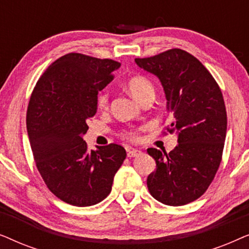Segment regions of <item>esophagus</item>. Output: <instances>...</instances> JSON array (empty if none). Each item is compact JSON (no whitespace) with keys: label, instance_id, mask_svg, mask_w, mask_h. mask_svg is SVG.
<instances>
[{"label":"esophagus","instance_id":"esophagus-1","mask_svg":"<svg viewBox=\"0 0 249 249\" xmlns=\"http://www.w3.org/2000/svg\"><path fill=\"white\" fill-rule=\"evenodd\" d=\"M141 153H142V152L138 151V149L132 148V149H129L128 153H127V155H128V158H135V156L141 155Z\"/></svg>","mask_w":249,"mask_h":249}]
</instances>
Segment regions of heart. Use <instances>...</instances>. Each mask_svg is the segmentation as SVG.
Masks as SVG:
<instances>
[{
  "label": "heart",
  "instance_id": "b5f03b06",
  "mask_svg": "<svg viewBox=\"0 0 249 249\" xmlns=\"http://www.w3.org/2000/svg\"><path fill=\"white\" fill-rule=\"evenodd\" d=\"M127 89L132 97L136 101L141 102L142 98L148 96V95H154V87L151 81L146 79L144 77H134L131 79L128 80L127 83ZM108 103V95L107 91H101L97 96V107L100 110H104L107 108ZM127 136L131 139H136L135 132H128Z\"/></svg>",
  "mask_w": 249,
  "mask_h": 249
}]
</instances>
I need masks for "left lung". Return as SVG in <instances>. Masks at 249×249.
<instances>
[{
	"instance_id": "obj_1",
	"label": "left lung",
	"mask_w": 249,
	"mask_h": 249,
	"mask_svg": "<svg viewBox=\"0 0 249 249\" xmlns=\"http://www.w3.org/2000/svg\"><path fill=\"white\" fill-rule=\"evenodd\" d=\"M135 62L161 81L172 120L168 130L178 138L169 154L147 149L156 163L147 177L148 190L165 205H186L206 192L221 163L227 134L222 93L209 70L183 50Z\"/></svg>"
}]
</instances>
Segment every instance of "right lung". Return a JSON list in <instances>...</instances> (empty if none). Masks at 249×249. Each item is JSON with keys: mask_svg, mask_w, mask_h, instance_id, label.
Returning a JSON list of instances; mask_svg holds the SVG:
<instances>
[{"mask_svg": "<svg viewBox=\"0 0 249 249\" xmlns=\"http://www.w3.org/2000/svg\"><path fill=\"white\" fill-rule=\"evenodd\" d=\"M117 61L69 53L37 81L27 110V131L37 169L49 189L73 206H91L111 193L127 153L110 144L89 151L84 135L97 112V95L120 68Z\"/></svg>", "mask_w": 249, "mask_h": 249, "instance_id": "obj_1", "label": "right lung"}]
</instances>
